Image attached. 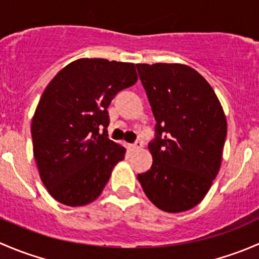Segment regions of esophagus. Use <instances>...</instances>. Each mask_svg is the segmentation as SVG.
Instances as JSON below:
<instances>
[{"label":"esophagus","instance_id":"1","mask_svg":"<svg viewBox=\"0 0 259 259\" xmlns=\"http://www.w3.org/2000/svg\"><path fill=\"white\" fill-rule=\"evenodd\" d=\"M142 146H143V143L138 140V142H135L134 144H130L129 145V150L130 151H135V150H138V149L142 148Z\"/></svg>","mask_w":259,"mask_h":259}]
</instances>
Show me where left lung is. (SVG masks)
I'll list each match as a JSON object with an SVG mask.
<instances>
[{
    "mask_svg": "<svg viewBox=\"0 0 259 259\" xmlns=\"http://www.w3.org/2000/svg\"><path fill=\"white\" fill-rule=\"evenodd\" d=\"M154 117L153 165L138 180L168 213L200 203L221 168L227 120L208 81L182 64H137Z\"/></svg>",
    "mask_w": 259,
    "mask_h": 259,
    "instance_id": "1",
    "label": "left lung"
}]
</instances>
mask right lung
Segmentation results:
<instances>
[{"mask_svg": "<svg viewBox=\"0 0 259 259\" xmlns=\"http://www.w3.org/2000/svg\"><path fill=\"white\" fill-rule=\"evenodd\" d=\"M137 80L134 64L79 59L50 81L31 134L41 180L57 202L80 207L101 194L126 151L108 138V108Z\"/></svg>", "mask_w": 259, "mask_h": 259, "instance_id": "add662e5", "label": "right lung"}]
</instances>
